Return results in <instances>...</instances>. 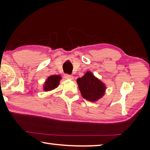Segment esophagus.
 I'll return each mask as SVG.
<instances>
[{"mask_svg":"<svg viewBox=\"0 0 150 150\" xmlns=\"http://www.w3.org/2000/svg\"><path fill=\"white\" fill-rule=\"evenodd\" d=\"M64 77H65V79H73V78H74L72 75L68 74H65L64 75Z\"/></svg>","mask_w":150,"mask_h":150,"instance_id":"esophagus-1","label":"esophagus"}]
</instances>
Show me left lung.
Wrapping results in <instances>:
<instances>
[{"instance_id": "obj_1", "label": "left lung", "mask_w": 150, "mask_h": 150, "mask_svg": "<svg viewBox=\"0 0 150 150\" xmlns=\"http://www.w3.org/2000/svg\"><path fill=\"white\" fill-rule=\"evenodd\" d=\"M77 83L83 97L90 102L100 99L105 92V85L90 71L78 79Z\"/></svg>"}]
</instances>
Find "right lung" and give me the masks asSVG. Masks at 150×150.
I'll use <instances>...</instances> for the list:
<instances>
[{
	"label": "right lung",
	"mask_w": 150,
	"mask_h": 150,
	"mask_svg": "<svg viewBox=\"0 0 150 150\" xmlns=\"http://www.w3.org/2000/svg\"><path fill=\"white\" fill-rule=\"evenodd\" d=\"M61 79V76L57 75H53L50 76L46 80V83H45L44 85V91H50L56 88L59 84V81Z\"/></svg>",
	"instance_id": "right-lung-1"
}]
</instances>
